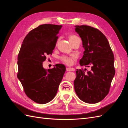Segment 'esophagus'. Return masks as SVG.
<instances>
[{"label":"esophagus","mask_w":128,"mask_h":128,"mask_svg":"<svg viewBox=\"0 0 128 128\" xmlns=\"http://www.w3.org/2000/svg\"><path fill=\"white\" fill-rule=\"evenodd\" d=\"M66 70L67 72L69 71H74L75 70V69L74 68H71V67H68L66 68Z\"/></svg>","instance_id":"obj_1"}]
</instances>
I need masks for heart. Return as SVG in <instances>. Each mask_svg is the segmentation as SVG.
<instances>
[{"mask_svg":"<svg viewBox=\"0 0 128 128\" xmlns=\"http://www.w3.org/2000/svg\"><path fill=\"white\" fill-rule=\"evenodd\" d=\"M69 40L70 42V43H72V42H73L76 40L78 39L79 38L77 36L75 35V34H71L69 36ZM76 59V56H63L62 58V60L65 64H67L70 65L72 64L74 61Z\"/></svg>","mask_w":128,"mask_h":128,"instance_id":"heart-1","label":"heart"}]
</instances>
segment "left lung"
I'll use <instances>...</instances> for the list:
<instances>
[{
  "mask_svg": "<svg viewBox=\"0 0 128 128\" xmlns=\"http://www.w3.org/2000/svg\"><path fill=\"white\" fill-rule=\"evenodd\" d=\"M75 27L84 48L80 64L91 68L86 74L82 69H77L74 82L75 91L82 101L98 103L109 92L115 72L114 56L107 38L98 29L88 26Z\"/></svg>",
  "mask_w": 128,
  "mask_h": 128,
  "instance_id": "left-lung-1",
  "label": "left lung"
}]
</instances>
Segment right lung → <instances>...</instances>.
I'll return each mask as SVG.
<instances>
[{"label":"right lung","instance_id":"add662e5","mask_svg":"<svg viewBox=\"0 0 128 128\" xmlns=\"http://www.w3.org/2000/svg\"><path fill=\"white\" fill-rule=\"evenodd\" d=\"M62 26L45 24L31 30L22 42L18 58V78L28 97L38 104H46L55 97L66 72L62 64L44 69L46 56L54 49Z\"/></svg>","mask_w":128,"mask_h":128}]
</instances>
